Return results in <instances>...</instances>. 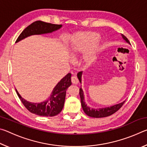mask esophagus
<instances>
[{
	"mask_svg": "<svg viewBox=\"0 0 147 147\" xmlns=\"http://www.w3.org/2000/svg\"><path fill=\"white\" fill-rule=\"evenodd\" d=\"M71 82L73 84H77L78 83V80L77 78V77L75 75L72 76L71 77Z\"/></svg>",
	"mask_w": 147,
	"mask_h": 147,
	"instance_id": "esophagus-1",
	"label": "esophagus"
}]
</instances>
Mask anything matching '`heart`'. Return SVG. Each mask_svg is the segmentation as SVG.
Segmentation results:
<instances>
[{
  "label": "heart",
  "instance_id": "obj_1",
  "mask_svg": "<svg viewBox=\"0 0 147 147\" xmlns=\"http://www.w3.org/2000/svg\"><path fill=\"white\" fill-rule=\"evenodd\" d=\"M98 38L99 34L96 32H82L73 34L68 42L69 53L71 55L76 56L90 48L84 56V59L88 62L93 61L100 47L98 45H92L95 43Z\"/></svg>",
  "mask_w": 147,
  "mask_h": 147
}]
</instances>
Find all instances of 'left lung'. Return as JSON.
Returning a JSON list of instances; mask_svg holds the SVG:
<instances>
[{"label": "left lung", "mask_w": 147, "mask_h": 147, "mask_svg": "<svg viewBox=\"0 0 147 147\" xmlns=\"http://www.w3.org/2000/svg\"><path fill=\"white\" fill-rule=\"evenodd\" d=\"M123 38L130 45V41L127 39L126 36H124V35H122ZM82 71L79 72L77 74L78 78L80 82L82 83ZM80 100H81V104L83 110L86 115L91 117L94 118H102V117H108L109 115H112V114L115 113L116 111H117L119 109H120L124 103V101L123 102L119 103L118 104H115V105L110 106V107H106V108H98V109H94L91 108L88 106H87V104L85 102L84 100V91L82 89L80 88Z\"/></svg>", "instance_id": "obj_1"}]
</instances>
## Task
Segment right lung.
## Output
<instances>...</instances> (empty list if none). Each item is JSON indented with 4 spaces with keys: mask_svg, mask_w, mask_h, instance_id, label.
I'll return each mask as SVG.
<instances>
[{
    "mask_svg": "<svg viewBox=\"0 0 147 147\" xmlns=\"http://www.w3.org/2000/svg\"><path fill=\"white\" fill-rule=\"evenodd\" d=\"M61 26V24H51L41 21H35L21 32L16 43L32 35L52 33L60 28ZM71 77V73H68L63 77L53 89L50 97L41 103H32L26 101L21 97L16 89V91L22 103L30 112L39 116L53 117L60 113L63 108L66 91L72 84Z\"/></svg>",
    "mask_w": 147,
    "mask_h": 147,
    "instance_id": "obj_1",
    "label": "right lung"
}]
</instances>
